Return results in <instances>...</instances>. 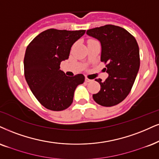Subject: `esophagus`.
<instances>
[{"label": "esophagus", "mask_w": 159, "mask_h": 159, "mask_svg": "<svg viewBox=\"0 0 159 159\" xmlns=\"http://www.w3.org/2000/svg\"><path fill=\"white\" fill-rule=\"evenodd\" d=\"M91 81H92L91 80H89V78L85 77V82H86V83H90V82H91Z\"/></svg>", "instance_id": "34e87169"}]
</instances>
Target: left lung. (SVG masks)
<instances>
[{"label": "left lung", "mask_w": 159, "mask_h": 159, "mask_svg": "<svg viewBox=\"0 0 159 159\" xmlns=\"http://www.w3.org/2000/svg\"><path fill=\"white\" fill-rule=\"evenodd\" d=\"M86 34L100 42L101 61L107 63L108 77L100 84V91L93 95L94 101L105 107L122 102L129 94L139 70V48L136 39L121 27L113 25L91 29Z\"/></svg>", "instance_id": "left-lung-1"}]
</instances>
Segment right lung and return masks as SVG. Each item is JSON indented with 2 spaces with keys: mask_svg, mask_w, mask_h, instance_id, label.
Instances as JSON below:
<instances>
[{
  "mask_svg": "<svg viewBox=\"0 0 159 159\" xmlns=\"http://www.w3.org/2000/svg\"><path fill=\"white\" fill-rule=\"evenodd\" d=\"M85 30L67 31L50 29L35 37L25 50L24 74L31 91L46 108L60 111L73 102L74 91L85 81L80 74L68 76L60 69L68 59L73 44Z\"/></svg>",
  "mask_w": 159,
  "mask_h": 159,
  "instance_id": "add662e5",
  "label": "right lung"
}]
</instances>
